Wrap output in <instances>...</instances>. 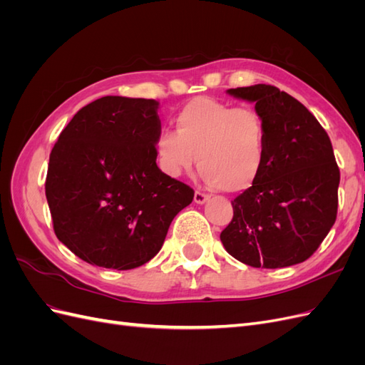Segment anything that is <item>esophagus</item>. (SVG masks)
<instances>
[{"label": "esophagus", "mask_w": 365, "mask_h": 365, "mask_svg": "<svg viewBox=\"0 0 365 365\" xmlns=\"http://www.w3.org/2000/svg\"><path fill=\"white\" fill-rule=\"evenodd\" d=\"M193 200H195L196 204L202 205V204H205V202L210 200V195H205V193H202V192H195Z\"/></svg>", "instance_id": "obj_1"}]
</instances>
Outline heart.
I'll use <instances>...</instances> for the list:
<instances>
[{"mask_svg": "<svg viewBox=\"0 0 365 365\" xmlns=\"http://www.w3.org/2000/svg\"><path fill=\"white\" fill-rule=\"evenodd\" d=\"M176 130L157 138L161 169L172 178L190 172L200 157L204 180L230 193L256 184L267 158V132L256 109L196 97L175 117Z\"/></svg>", "mask_w": 365, "mask_h": 365, "instance_id": "b5f03b06", "label": "heart"}]
</instances>
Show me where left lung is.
<instances>
[{"label":"left lung","instance_id":"obj_1","mask_svg":"<svg viewBox=\"0 0 365 365\" xmlns=\"http://www.w3.org/2000/svg\"><path fill=\"white\" fill-rule=\"evenodd\" d=\"M254 103L267 132V158L251 189L231 202L220 233L227 252L254 268H284L317 251L335 224L339 169L332 143L307 108L272 85L231 88Z\"/></svg>","mask_w":365,"mask_h":365}]
</instances>
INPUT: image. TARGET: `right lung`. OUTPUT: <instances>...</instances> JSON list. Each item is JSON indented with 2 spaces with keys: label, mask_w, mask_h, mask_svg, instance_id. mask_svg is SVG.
Listing matches in <instances>:
<instances>
[{
  "label": "right lung",
  "mask_w": 365,
  "mask_h": 365,
  "mask_svg": "<svg viewBox=\"0 0 365 365\" xmlns=\"http://www.w3.org/2000/svg\"><path fill=\"white\" fill-rule=\"evenodd\" d=\"M158 108L153 98H97L71 118L50 153L46 196L54 233L90 264H145L193 201V189L157 165Z\"/></svg>",
  "instance_id": "1"
}]
</instances>
